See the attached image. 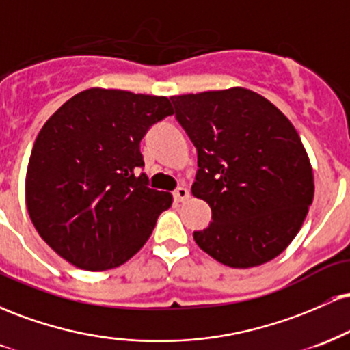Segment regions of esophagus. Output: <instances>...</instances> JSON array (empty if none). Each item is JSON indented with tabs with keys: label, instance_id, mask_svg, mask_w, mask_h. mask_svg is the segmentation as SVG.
<instances>
[{
	"label": "esophagus",
	"instance_id": "34e87169",
	"mask_svg": "<svg viewBox=\"0 0 350 350\" xmlns=\"http://www.w3.org/2000/svg\"><path fill=\"white\" fill-rule=\"evenodd\" d=\"M172 196H174V200H178V202H184V200L189 199V191L186 187H178L172 192Z\"/></svg>",
	"mask_w": 350,
	"mask_h": 350
}]
</instances>
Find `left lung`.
Listing matches in <instances>:
<instances>
[{"mask_svg":"<svg viewBox=\"0 0 350 350\" xmlns=\"http://www.w3.org/2000/svg\"><path fill=\"white\" fill-rule=\"evenodd\" d=\"M198 150L192 194L212 222L196 243L232 268L258 267L295 239L314 196L309 158L290 120L262 95L228 88L171 97Z\"/></svg>","mask_w":350,"mask_h":350,"instance_id":"1","label":"left lung"}]
</instances>
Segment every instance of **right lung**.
Returning a JSON list of instances; mask_svg holds the SVG:
<instances>
[{
  "instance_id": "right-lung-1",
  "label": "right lung",
  "mask_w": 350,
  "mask_h": 350,
  "mask_svg": "<svg viewBox=\"0 0 350 350\" xmlns=\"http://www.w3.org/2000/svg\"><path fill=\"white\" fill-rule=\"evenodd\" d=\"M172 113L166 97L88 88L47 120L31 151L26 206L52 250L102 271L143 247L172 196L148 186L139 143Z\"/></svg>"
}]
</instances>
